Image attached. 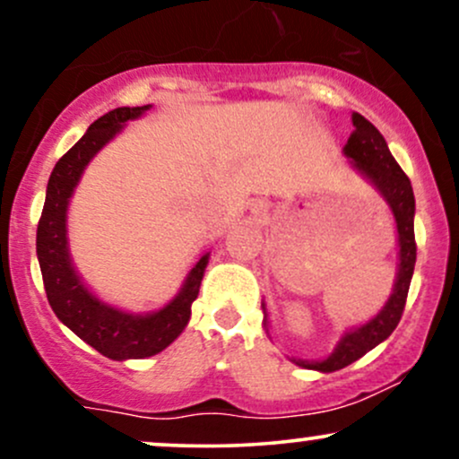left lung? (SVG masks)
<instances>
[{"label": "left lung", "mask_w": 459, "mask_h": 459, "mask_svg": "<svg viewBox=\"0 0 459 459\" xmlns=\"http://www.w3.org/2000/svg\"><path fill=\"white\" fill-rule=\"evenodd\" d=\"M351 131L350 140H347L343 152L350 157V163L360 172L362 177L371 183L382 198L386 200L388 207L394 215V224H397V239H399V267L397 278H394V287L388 302L373 319L367 324L358 325V328L345 332L341 336L339 345L334 351L324 360H299L293 358V362L304 368H315L321 373L339 371L358 358H362L373 347L380 345L393 334L397 328L399 319L403 315L405 298H408L410 281L414 273L416 263V241H414V192L410 186V178L394 161V157L388 151L384 135L373 127L371 123L360 114H351ZM265 310V304H263ZM267 315V313H265Z\"/></svg>", "instance_id": "8db88e82"}]
</instances>
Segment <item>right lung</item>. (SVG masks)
<instances>
[{"label": "right lung", "mask_w": 459, "mask_h": 459, "mask_svg": "<svg viewBox=\"0 0 459 459\" xmlns=\"http://www.w3.org/2000/svg\"><path fill=\"white\" fill-rule=\"evenodd\" d=\"M149 108L151 105L112 109L94 120L82 140L66 155L60 157L47 183L43 215L36 230V255H39L40 272H43L47 299L56 317L75 332L79 339L94 347L99 354L112 360L160 354L186 330L189 315H192V302L198 298L204 267L209 263V255L200 256L196 265L189 270L181 291L170 304L155 313L134 315L101 302L82 282L71 261L66 212L79 178L92 157L116 134L123 131L125 123L140 118Z\"/></svg>", "instance_id": "1"}]
</instances>
